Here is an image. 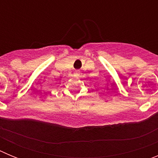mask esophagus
I'll return each mask as SVG.
<instances>
[{
	"label": "esophagus",
	"instance_id": "obj_1",
	"mask_svg": "<svg viewBox=\"0 0 158 158\" xmlns=\"http://www.w3.org/2000/svg\"><path fill=\"white\" fill-rule=\"evenodd\" d=\"M74 74L76 75V76H79V74H80V72H79L78 70H76L74 72Z\"/></svg>",
	"mask_w": 158,
	"mask_h": 158
}]
</instances>
